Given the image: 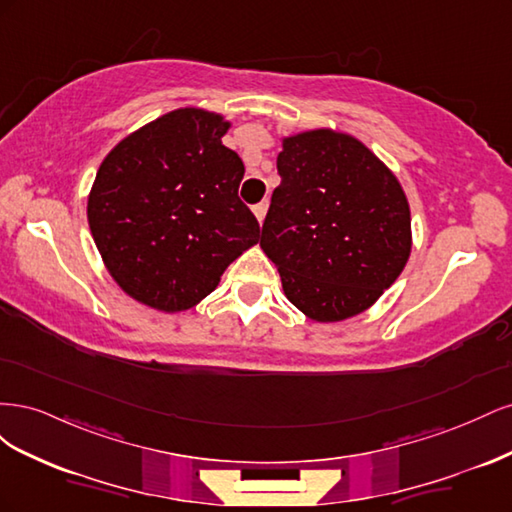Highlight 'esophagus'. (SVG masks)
<instances>
[{"label": "esophagus", "instance_id": "1", "mask_svg": "<svg viewBox=\"0 0 512 512\" xmlns=\"http://www.w3.org/2000/svg\"><path fill=\"white\" fill-rule=\"evenodd\" d=\"M267 209H269V200H262V203L254 205V215H256V220H258L260 224H262V220H265Z\"/></svg>", "mask_w": 512, "mask_h": 512}]
</instances>
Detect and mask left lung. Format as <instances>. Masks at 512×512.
<instances>
[{
	"instance_id": "8db88e82",
	"label": "left lung",
	"mask_w": 512,
	"mask_h": 512,
	"mask_svg": "<svg viewBox=\"0 0 512 512\" xmlns=\"http://www.w3.org/2000/svg\"><path fill=\"white\" fill-rule=\"evenodd\" d=\"M277 173L260 247L288 301L318 322L361 314L410 256V207L397 177L333 130L284 138Z\"/></svg>"
}]
</instances>
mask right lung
I'll return each instance as SVG.
<instances>
[{
    "label": "right lung",
    "instance_id": "right-lung-1",
    "mask_svg": "<svg viewBox=\"0 0 512 512\" xmlns=\"http://www.w3.org/2000/svg\"><path fill=\"white\" fill-rule=\"evenodd\" d=\"M230 123L179 108L104 158L87 203L106 269L130 297L162 312L194 307L260 239L239 198L245 166L222 145Z\"/></svg>",
    "mask_w": 512,
    "mask_h": 512
}]
</instances>
